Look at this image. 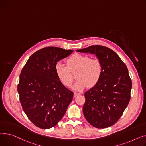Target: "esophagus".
<instances>
[{
    "mask_svg": "<svg viewBox=\"0 0 146 146\" xmlns=\"http://www.w3.org/2000/svg\"><path fill=\"white\" fill-rule=\"evenodd\" d=\"M79 93H78V92H74V97H76L77 96H78L79 95Z\"/></svg>",
    "mask_w": 146,
    "mask_h": 146,
    "instance_id": "34e87169",
    "label": "esophagus"
}]
</instances>
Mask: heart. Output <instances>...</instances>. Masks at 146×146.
<instances>
[{
	"instance_id": "b5f03b06",
	"label": "heart",
	"mask_w": 146,
	"mask_h": 146,
	"mask_svg": "<svg viewBox=\"0 0 146 146\" xmlns=\"http://www.w3.org/2000/svg\"><path fill=\"white\" fill-rule=\"evenodd\" d=\"M68 66L62 62H59L55 66V72L59 80L66 87H70L74 81L71 73L76 72V82L72 88L81 91L87 87L92 88L98 83L102 73V65L97 59L76 54L67 61Z\"/></svg>"
}]
</instances>
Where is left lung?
I'll use <instances>...</instances> for the list:
<instances>
[{"instance_id":"8db88e82","label":"left lung","mask_w":146,"mask_h":146,"mask_svg":"<svg viewBox=\"0 0 146 146\" xmlns=\"http://www.w3.org/2000/svg\"><path fill=\"white\" fill-rule=\"evenodd\" d=\"M76 51L96 55L102 69L98 83L84 94L85 118L98 128L112 126L130 100L132 82L127 66L114 51L106 46L92 45Z\"/></svg>"}]
</instances>
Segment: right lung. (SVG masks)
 I'll list each match as a JSON object with an SVG mask.
<instances>
[{
    "instance_id": "right-lung-1",
    "label": "right lung",
    "mask_w": 146,
    "mask_h": 146,
    "mask_svg": "<svg viewBox=\"0 0 146 146\" xmlns=\"http://www.w3.org/2000/svg\"><path fill=\"white\" fill-rule=\"evenodd\" d=\"M72 50L46 47L32 54L23 68L18 91L25 113L36 126L48 129L65 115L74 93L58 78L55 66Z\"/></svg>"
}]
</instances>
